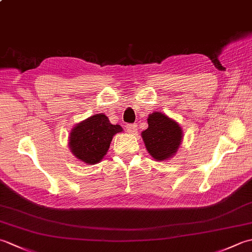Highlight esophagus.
Listing matches in <instances>:
<instances>
[{"label": "esophagus", "mask_w": 252, "mask_h": 252, "mask_svg": "<svg viewBox=\"0 0 252 252\" xmlns=\"http://www.w3.org/2000/svg\"><path fill=\"white\" fill-rule=\"evenodd\" d=\"M126 129L127 132L131 133V134H136L137 126L136 125H131V123H127V125L126 126Z\"/></svg>", "instance_id": "obj_1"}]
</instances>
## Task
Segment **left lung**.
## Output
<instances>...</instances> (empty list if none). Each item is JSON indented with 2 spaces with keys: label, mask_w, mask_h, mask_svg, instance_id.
<instances>
[{
  "label": "left lung",
  "mask_w": 252,
  "mask_h": 252,
  "mask_svg": "<svg viewBox=\"0 0 252 252\" xmlns=\"http://www.w3.org/2000/svg\"><path fill=\"white\" fill-rule=\"evenodd\" d=\"M148 127L142 132L149 155L156 160H168L176 154L183 138L179 123L161 112L148 116Z\"/></svg>",
  "instance_id": "obj_1"
}]
</instances>
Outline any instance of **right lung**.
<instances>
[{
    "mask_svg": "<svg viewBox=\"0 0 252 252\" xmlns=\"http://www.w3.org/2000/svg\"><path fill=\"white\" fill-rule=\"evenodd\" d=\"M121 131L122 127L111 125L104 114L94 115L73 126L69 136V147L80 161L98 163L107 154L112 137Z\"/></svg>",
    "mask_w": 252,
    "mask_h": 252,
    "instance_id": "obj_1",
    "label": "right lung"
}]
</instances>
